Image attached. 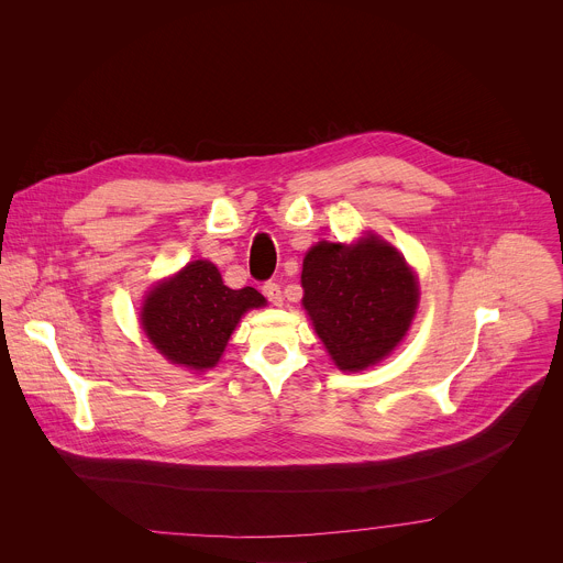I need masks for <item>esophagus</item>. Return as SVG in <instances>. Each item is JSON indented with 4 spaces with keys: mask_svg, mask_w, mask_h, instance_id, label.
I'll return each mask as SVG.
<instances>
[{
    "mask_svg": "<svg viewBox=\"0 0 563 563\" xmlns=\"http://www.w3.org/2000/svg\"><path fill=\"white\" fill-rule=\"evenodd\" d=\"M263 294L267 296V300L272 302V305H276V307H280L283 305V291H280V285L278 283H265L263 285Z\"/></svg>",
    "mask_w": 563,
    "mask_h": 563,
    "instance_id": "34e87169",
    "label": "esophagus"
}]
</instances>
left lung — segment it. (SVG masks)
<instances>
[{"mask_svg":"<svg viewBox=\"0 0 563 563\" xmlns=\"http://www.w3.org/2000/svg\"><path fill=\"white\" fill-rule=\"evenodd\" d=\"M302 305L341 369L358 372L406 336L417 309V278L376 235L354 247L318 243L302 263Z\"/></svg>","mask_w":563,"mask_h":563,"instance_id":"obj_1","label":"left lung"}]
</instances>
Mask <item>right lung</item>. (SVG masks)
I'll list each match as a JSON object with an SVG mask.
<instances>
[{
	"label": "right lung",
	"instance_id": "1",
	"mask_svg": "<svg viewBox=\"0 0 563 563\" xmlns=\"http://www.w3.org/2000/svg\"><path fill=\"white\" fill-rule=\"evenodd\" d=\"M265 305L254 287L231 289L209 261L187 265L172 280L151 289L142 307V330L172 363L207 369L247 309Z\"/></svg>",
	"mask_w": 563,
	"mask_h": 563
}]
</instances>
